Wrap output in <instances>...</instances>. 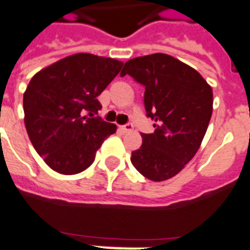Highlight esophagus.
Here are the masks:
<instances>
[{
    "instance_id": "esophagus-1",
    "label": "esophagus",
    "mask_w": 250,
    "mask_h": 250,
    "mask_svg": "<svg viewBox=\"0 0 250 250\" xmlns=\"http://www.w3.org/2000/svg\"><path fill=\"white\" fill-rule=\"evenodd\" d=\"M133 124H125V125H123V126H121V130H123L124 133H127V131H131V130H133Z\"/></svg>"
}]
</instances>
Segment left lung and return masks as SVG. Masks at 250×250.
Masks as SVG:
<instances>
[{
  "label": "left lung",
  "mask_w": 250,
  "mask_h": 250,
  "mask_svg": "<svg viewBox=\"0 0 250 250\" xmlns=\"http://www.w3.org/2000/svg\"><path fill=\"white\" fill-rule=\"evenodd\" d=\"M146 88L144 107L154 121L152 134L131 152V164L152 181L179 174L201 147L212 116L213 93L202 75L165 53L129 60L120 75Z\"/></svg>",
  "instance_id": "1"
}]
</instances>
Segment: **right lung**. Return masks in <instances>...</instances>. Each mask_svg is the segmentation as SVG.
I'll return each instance as SVG.
<instances>
[{
  "instance_id": "obj_1",
  "label": "right lung",
  "mask_w": 250,
  "mask_h": 250,
  "mask_svg": "<svg viewBox=\"0 0 250 250\" xmlns=\"http://www.w3.org/2000/svg\"><path fill=\"white\" fill-rule=\"evenodd\" d=\"M123 62L90 53L67 56L33 76L24 93V123L37 153L56 172L79 174L90 166L116 125L103 121L97 97Z\"/></svg>"
}]
</instances>
